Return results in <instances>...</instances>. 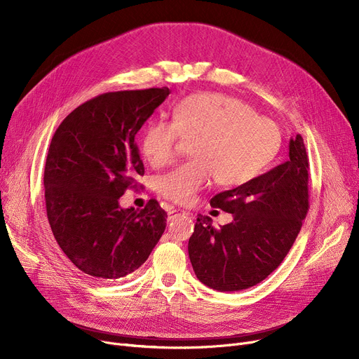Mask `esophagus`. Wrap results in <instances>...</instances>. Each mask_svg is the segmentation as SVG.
Segmentation results:
<instances>
[{
	"mask_svg": "<svg viewBox=\"0 0 359 359\" xmlns=\"http://www.w3.org/2000/svg\"><path fill=\"white\" fill-rule=\"evenodd\" d=\"M180 215H191V212H187L184 210H170L167 218H168V221H172V219H176Z\"/></svg>",
	"mask_w": 359,
	"mask_h": 359,
	"instance_id": "1",
	"label": "esophagus"
}]
</instances>
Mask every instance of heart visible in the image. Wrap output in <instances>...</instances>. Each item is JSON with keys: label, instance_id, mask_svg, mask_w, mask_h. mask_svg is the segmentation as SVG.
I'll return each mask as SVG.
<instances>
[{"label": "heart", "instance_id": "obj_1", "mask_svg": "<svg viewBox=\"0 0 359 359\" xmlns=\"http://www.w3.org/2000/svg\"><path fill=\"white\" fill-rule=\"evenodd\" d=\"M194 141L192 161L163 175L157 191L179 205L195 202L214 179L219 186H241L259 176L273 160L282 134L276 122L259 116L244 102L219 93H199L182 100L173 121L149 122L141 151L153 167L172 163L179 145Z\"/></svg>", "mask_w": 359, "mask_h": 359}]
</instances>
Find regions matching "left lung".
I'll use <instances>...</instances> for the list:
<instances>
[{
  "label": "left lung",
  "mask_w": 359,
  "mask_h": 359,
  "mask_svg": "<svg viewBox=\"0 0 359 359\" xmlns=\"http://www.w3.org/2000/svg\"><path fill=\"white\" fill-rule=\"evenodd\" d=\"M309 168L298 134L290 140L288 161L211 199L234 219L214 229L210 217L198 215L187 250L202 284L221 292L248 290L280 265L309 211Z\"/></svg>",
  "instance_id": "obj_1"
}]
</instances>
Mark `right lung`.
<instances>
[{"label":"right lung","mask_w":359,"mask_h":359,"mask_svg":"<svg viewBox=\"0 0 359 359\" xmlns=\"http://www.w3.org/2000/svg\"><path fill=\"white\" fill-rule=\"evenodd\" d=\"M170 94L167 87L104 93L55 130L45 164L50 230L86 276L113 282L135 272L165 230L156 199L122 210L119 198L144 176L135 135Z\"/></svg>","instance_id":"right-lung-1"}]
</instances>
